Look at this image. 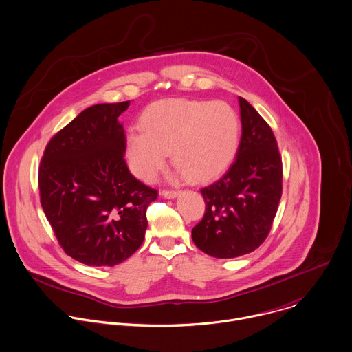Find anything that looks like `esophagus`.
<instances>
[{"mask_svg":"<svg viewBox=\"0 0 352 352\" xmlns=\"http://www.w3.org/2000/svg\"><path fill=\"white\" fill-rule=\"evenodd\" d=\"M179 195V190H163L162 192V196L166 197V199H174Z\"/></svg>","mask_w":352,"mask_h":352,"instance_id":"esophagus-1","label":"esophagus"}]
</instances>
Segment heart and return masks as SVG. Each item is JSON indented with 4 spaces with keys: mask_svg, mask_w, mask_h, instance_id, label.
Listing matches in <instances>:
<instances>
[{
    "mask_svg": "<svg viewBox=\"0 0 352 352\" xmlns=\"http://www.w3.org/2000/svg\"><path fill=\"white\" fill-rule=\"evenodd\" d=\"M140 129L127 134V159L135 175L149 181L168 152L186 179L203 182L222 174L236 157L241 122L225 101L166 98L148 105Z\"/></svg>",
    "mask_w": 352,
    "mask_h": 352,
    "instance_id": "1",
    "label": "heart"
}]
</instances>
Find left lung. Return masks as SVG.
<instances>
[{"instance_id": "left-lung-1", "label": "left lung", "mask_w": 352, "mask_h": 352, "mask_svg": "<svg viewBox=\"0 0 352 352\" xmlns=\"http://www.w3.org/2000/svg\"><path fill=\"white\" fill-rule=\"evenodd\" d=\"M239 102L243 133L236 160L201 189L206 212L192 229L196 247L219 259L250 254L266 240L283 195V160L273 130L245 98Z\"/></svg>"}]
</instances>
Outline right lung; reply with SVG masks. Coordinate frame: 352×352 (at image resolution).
<instances>
[{
    "mask_svg": "<svg viewBox=\"0 0 352 352\" xmlns=\"http://www.w3.org/2000/svg\"><path fill=\"white\" fill-rule=\"evenodd\" d=\"M130 101L82 111L47 142L38 171L42 210L58 244L87 266H115L142 244L157 190L124 162L119 116Z\"/></svg>",
    "mask_w": 352,
    "mask_h": 352,
    "instance_id": "add662e5",
    "label": "right lung"
}]
</instances>
